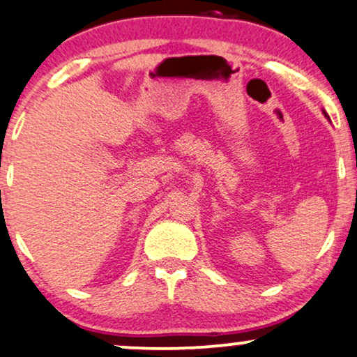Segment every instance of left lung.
I'll return each mask as SVG.
<instances>
[{
	"label": "left lung",
	"instance_id": "left-lung-1",
	"mask_svg": "<svg viewBox=\"0 0 357 357\" xmlns=\"http://www.w3.org/2000/svg\"><path fill=\"white\" fill-rule=\"evenodd\" d=\"M324 116H326V117H328V114H326V112H324Z\"/></svg>",
	"mask_w": 357,
	"mask_h": 357
}]
</instances>
